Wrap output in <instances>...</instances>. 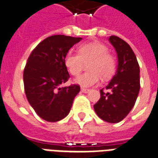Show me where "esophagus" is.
Segmentation results:
<instances>
[{"label":"esophagus","mask_w":158,"mask_h":158,"mask_svg":"<svg viewBox=\"0 0 158 158\" xmlns=\"http://www.w3.org/2000/svg\"><path fill=\"white\" fill-rule=\"evenodd\" d=\"M81 92L84 93V94H87V93L89 92V89H84V88H82L81 89Z\"/></svg>","instance_id":"obj_1"}]
</instances>
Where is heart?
<instances>
[{"mask_svg":"<svg viewBox=\"0 0 158 158\" xmlns=\"http://www.w3.org/2000/svg\"><path fill=\"white\" fill-rule=\"evenodd\" d=\"M79 54L69 51L64 56V63L72 75H78L88 64L89 72L75 78L74 82L83 88L91 87L98 84L100 76L108 79L116 70L117 62L114 55L108 53V48L101 43H88L80 45Z\"/></svg>","mask_w":158,"mask_h":158,"instance_id":"heart-1","label":"heart"}]
</instances>
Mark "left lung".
Segmentation results:
<instances>
[{"instance_id":"1","label":"left lung","mask_w":158,"mask_h":158,"mask_svg":"<svg viewBox=\"0 0 158 158\" xmlns=\"http://www.w3.org/2000/svg\"><path fill=\"white\" fill-rule=\"evenodd\" d=\"M108 41L118 56L116 73L106 86L111 93L100 89V98L94 105L101 119L111 123L122 121L132 110L140 90V69L132 48L123 40L112 35Z\"/></svg>"}]
</instances>
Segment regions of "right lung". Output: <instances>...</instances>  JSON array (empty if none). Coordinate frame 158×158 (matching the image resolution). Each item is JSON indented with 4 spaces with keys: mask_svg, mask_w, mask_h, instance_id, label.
Listing matches in <instances>:
<instances>
[{
    "mask_svg": "<svg viewBox=\"0 0 158 158\" xmlns=\"http://www.w3.org/2000/svg\"><path fill=\"white\" fill-rule=\"evenodd\" d=\"M81 37L57 35L40 42L31 52L24 69L23 79L26 98L42 119L57 122L69 114L80 87L68 81L69 74L64 60L69 50Z\"/></svg>",
    "mask_w": 158,
    "mask_h": 158,
    "instance_id": "add662e5",
    "label": "right lung"
}]
</instances>
